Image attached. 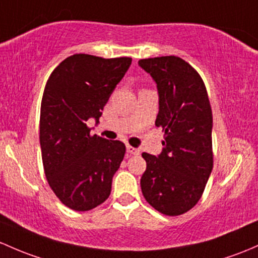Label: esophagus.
<instances>
[{"mask_svg":"<svg viewBox=\"0 0 258 258\" xmlns=\"http://www.w3.org/2000/svg\"><path fill=\"white\" fill-rule=\"evenodd\" d=\"M127 152H128L130 154H135V156L140 154V150H138V148L132 147V146H127Z\"/></svg>","mask_w":258,"mask_h":258,"instance_id":"34e87169","label":"esophagus"}]
</instances>
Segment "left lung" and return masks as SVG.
Here are the masks:
<instances>
[{
  "label": "left lung",
  "mask_w": 258,
  "mask_h": 258,
  "mask_svg": "<svg viewBox=\"0 0 258 258\" xmlns=\"http://www.w3.org/2000/svg\"><path fill=\"white\" fill-rule=\"evenodd\" d=\"M138 65L156 81L164 132L159 156L142 153L145 199L159 213L177 216L195 207L213 170V112L202 77L179 56L141 59Z\"/></svg>",
  "instance_id": "1"
}]
</instances>
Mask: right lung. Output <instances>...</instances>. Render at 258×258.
Masks as SVG:
<instances>
[{"instance_id":"add662e5","label":"right lung","mask_w":258,"mask_h":258,"mask_svg":"<svg viewBox=\"0 0 258 258\" xmlns=\"http://www.w3.org/2000/svg\"><path fill=\"white\" fill-rule=\"evenodd\" d=\"M131 63L128 56L74 54L53 70L45 84L39 120L43 167L54 194L75 211L91 210L107 199L126 153L121 141L91 136L86 122H99Z\"/></svg>"}]
</instances>
